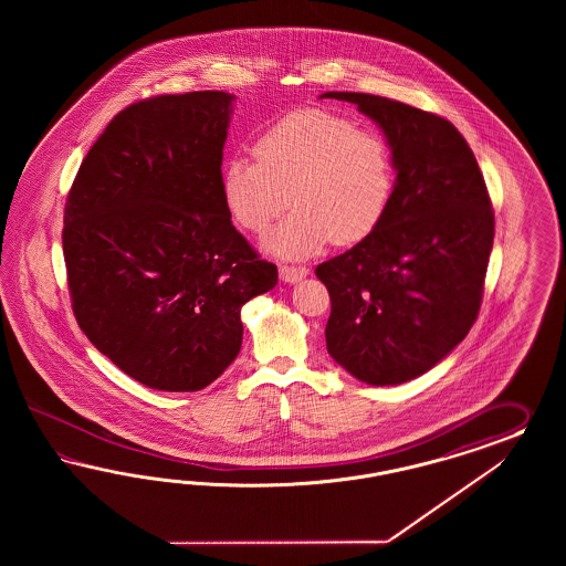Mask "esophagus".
<instances>
[{"mask_svg":"<svg viewBox=\"0 0 566 566\" xmlns=\"http://www.w3.org/2000/svg\"><path fill=\"white\" fill-rule=\"evenodd\" d=\"M308 270L307 268H296V265H280V277H282V282H289V284H296V282H301L303 277H307Z\"/></svg>","mask_w":566,"mask_h":566,"instance_id":"1","label":"esophagus"}]
</instances>
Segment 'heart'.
Wrapping results in <instances>:
<instances>
[{
	"label": "heart",
	"instance_id": "b5f03b06",
	"mask_svg": "<svg viewBox=\"0 0 566 566\" xmlns=\"http://www.w3.org/2000/svg\"><path fill=\"white\" fill-rule=\"evenodd\" d=\"M258 161L232 157L222 166L223 207L242 230L263 234L277 258L305 259L327 242L348 247L371 237L392 206L395 154L374 128L327 109H301L255 140Z\"/></svg>",
	"mask_w": 566,
	"mask_h": 566
}]
</instances>
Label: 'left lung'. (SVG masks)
Segmentation results:
<instances>
[{"label": "left lung", "mask_w": 566, "mask_h": 566, "mask_svg": "<svg viewBox=\"0 0 566 566\" xmlns=\"http://www.w3.org/2000/svg\"><path fill=\"white\" fill-rule=\"evenodd\" d=\"M355 103L395 154L392 206L371 237L315 268L332 301L327 353L369 386L423 376L480 313L494 211L478 159L450 122L367 93Z\"/></svg>", "instance_id": "8db88e82"}]
</instances>
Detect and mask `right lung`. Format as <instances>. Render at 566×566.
<instances>
[{
    "instance_id": "add662e5",
    "label": "right lung",
    "mask_w": 566,
    "mask_h": 566,
    "mask_svg": "<svg viewBox=\"0 0 566 566\" xmlns=\"http://www.w3.org/2000/svg\"><path fill=\"white\" fill-rule=\"evenodd\" d=\"M234 95L133 103L88 149L64 209L76 322L126 376L203 390L237 359L240 308L277 268L232 226L220 192Z\"/></svg>"
}]
</instances>
